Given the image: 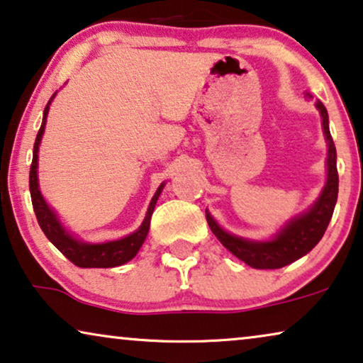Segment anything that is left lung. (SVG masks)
I'll return each instance as SVG.
<instances>
[{"instance_id": "obj_1", "label": "left lung", "mask_w": 363, "mask_h": 363, "mask_svg": "<svg viewBox=\"0 0 363 363\" xmlns=\"http://www.w3.org/2000/svg\"><path fill=\"white\" fill-rule=\"evenodd\" d=\"M311 99V94H306ZM317 111L322 117V128L327 142V180L320 195L309 210L291 218L271 240L256 241L231 235L223 230L215 221L211 213L206 211V221L215 235L228 251L238 259L246 262L255 269H279L291 262L301 259L312 251L322 240L334 213L337 195H339V173H337V152L329 130V113L320 101L315 102Z\"/></svg>"}]
</instances>
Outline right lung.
<instances>
[{
	"instance_id": "obj_1",
	"label": "right lung",
	"mask_w": 363,
	"mask_h": 363,
	"mask_svg": "<svg viewBox=\"0 0 363 363\" xmlns=\"http://www.w3.org/2000/svg\"><path fill=\"white\" fill-rule=\"evenodd\" d=\"M54 97H56V94H52V97L49 99L46 108H44L43 123L38 132L36 142H34L33 163H31V170H29V191H31L33 208H34V213H36L39 226H41V230L44 231V235H46L48 240L51 241L52 245L72 262V264H76L79 267H116V266L125 264V262H128L137 256L138 250H140L143 241H145L148 230H150L152 213L155 210L157 200L158 196H160L165 183H162V185L158 186V190L155 191V195H153L142 225L138 226V230L130 233L128 236H123L121 240L106 241V242H86L71 235V233L62 226V223L57 218L56 211H54L52 208L48 205L46 200H44V196L41 195V190H39V182H38V158H39L38 152H39V145H41L44 127H46L49 106H51Z\"/></svg>"
}]
</instances>
